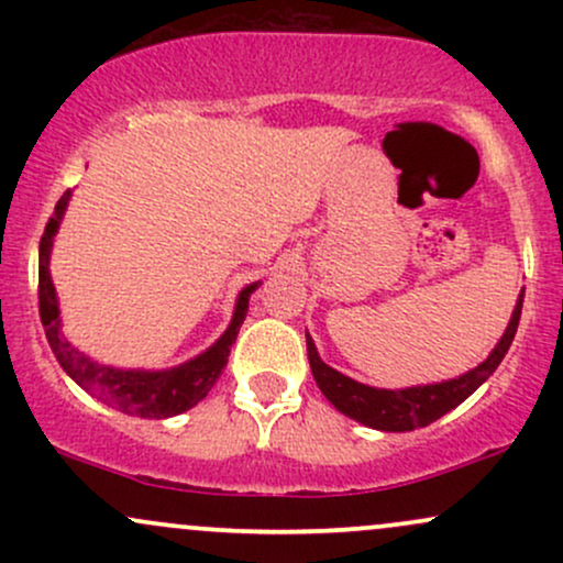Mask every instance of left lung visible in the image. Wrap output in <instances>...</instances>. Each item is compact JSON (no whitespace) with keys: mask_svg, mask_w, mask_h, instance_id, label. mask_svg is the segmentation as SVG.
I'll use <instances>...</instances> for the list:
<instances>
[{"mask_svg":"<svg viewBox=\"0 0 563 563\" xmlns=\"http://www.w3.org/2000/svg\"><path fill=\"white\" fill-rule=\"evenodd\" d=\"M521 301H525V290H521L519 303H516L510 322L503 333L500 344L493 349L487 360L474 371L463 373V376L442 380V384H429V386H412V389H373V386L357 384V380L346 378L344 373L333 371L331 365H325L320 360L318 349H314L312 339L307 335V354H309V367H312V376L318 380L320 391L325 394L328 402L335 410L344 412V416L354 418V421L371 426L378 431H412L421 429V426L434 423L437 418H442L444 412H450L452 407H457L463 399H468L479 386L495 373V367L506 357L510 341H514L516 328H519L521 318Z\"/></svg>","mask_w":563,"mask_h":563,"instance_id":"left-lung-1","label":"left lung"}]
</instances>
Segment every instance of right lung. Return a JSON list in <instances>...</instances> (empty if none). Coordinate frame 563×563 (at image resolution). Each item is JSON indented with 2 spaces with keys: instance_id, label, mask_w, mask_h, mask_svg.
Returning <instances> with one entry per match:
<instances>
[{
  "instance_id": "1",
  "label": "right lung",
  "mask_w": 563,
  "mask_h": 563,
  "mask_svg": "<svg viewBox=\"0 0 563 563\" xmlns=\"http://www.w3.org/2000/svg\"><path fill=\"white\" fill-rule=\"evenodd\" d=\"M70 190L63 192L57 200L55 214L49 217L47 228H44L42 243H38V318H42L44 333H47L49 346H53L57 363L68 373L84 391L106 402L113 410L126 412V416L137 418H172L179 412L190 410L198 405L217 378L222 376L224 365H228L230 349L235 344L238 331H241L245 312H249V296L260 283H251L241 290L235 303V314L228 331L214 346L206 349L203 354L190 363L172 367V371H115V367L97 365L89 357H84L79 349H74L63 339L60 333V312H57V296L53 277H49V249H53V238L60 224L63 211H66Z\"/></svg>"
}]
</instances>
